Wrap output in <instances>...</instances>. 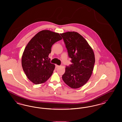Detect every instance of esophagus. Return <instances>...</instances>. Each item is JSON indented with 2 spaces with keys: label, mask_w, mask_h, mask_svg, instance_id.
<instances>
[{
  "label": "esophagus",
  "mask_w": 122,
  "mask_h": 122,
  "mask_svg": "<svg viewBox=\"0 0 122 122\" xmlns=\"http://www.w3.org/2000/svg\"><path fill=\"white\" fill-rule=\"evenodd\" d=\"M56 68H58V67H59V65H57V64H56Z\"/></svg>",
  "instance_id": "1"
}]
</instances>
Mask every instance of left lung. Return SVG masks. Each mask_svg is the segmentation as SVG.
Returning a JSON list of instances; mask_svg holds the SVG:
<instances>
[{
  "label": "left lung",
  "mask_w": 122,
  "mask_h": 122,
  "mask_svg": "<svg viewBox=\"0 0 122 122\" xmlns=\"http://www.w3.org/2000/svg\"><path fill=\"white\" fill-rule=\"evenodd\" d=\"M72 64L65 68L62 76L64 83L73 89L83 86L92 75L95 54L87 41L79 33L68 31L61 33Z\"/></svg>",
  "instance_id": "left-lung-1"
}]
</instances>
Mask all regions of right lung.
Instances as JSON below:
<instances>
[{"label":"right lung","instance_id":"obj_1","mask_svg":"<svg viewBox=\"0 0 122 122\" xmlns=\"http://www.w3.org/2000/svg\"><path fill=\"white\" fill-rule=\"evenodd\" d=\"M61 39L58 33L42 30L25 46L22 56V66L28 79L34 84L45 83L52 76L55 66L49 61L48 55L52 45Z\"/></svg>","mask_w":122,"mask_h":122}]
</instances>
